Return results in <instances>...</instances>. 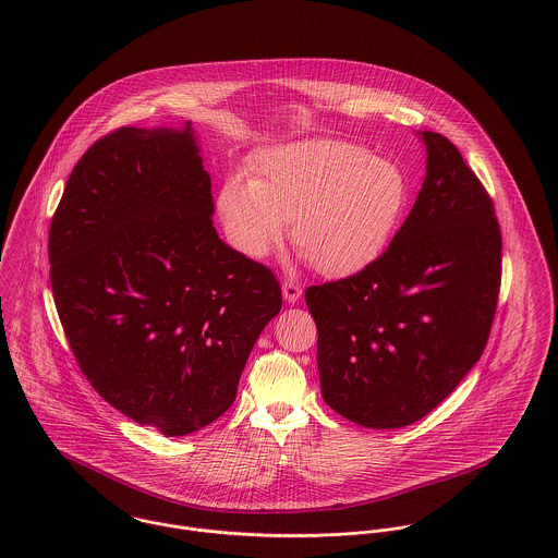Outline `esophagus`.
Returning a JSON list of instances; mask_svg holds the SVG:
<instances>
[{
	"mask_svg": "<svg viewBox=\"0 0 558 558\" xmlns=\"http://www.w3.org/2000/svg\"><path fill=\"white\" fill-rule=\"evenodd\" d=\"M281 292H283L286 303L294 305V303H299V299H301V294H303V288H301L296 281H283V283H281Z\"/></svg>",
	"mask_w": 558,
	"mask_h": 558,
	"instance_id": "obj_1",
	"label": "esophagus"
}]
</instances>
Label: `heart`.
<instances>
[{"label":"heart","mask_w":558,"mask_h":558,"mask_svg":"<svg viewBox=\"0 0 558 558\" xmlns=\"http://www.w3.org/2000/svg\"><path fill=\"white\" fill-rule=\"evenodd\" d=\"M408 197L398 162L352 142L310 140L259 153L246 180L221 186L217 210L242 255H268L292 221V242L319 275L350 277L385 253Z\"/></svg>","instance_id":"b5f03b06"}]
</instances>
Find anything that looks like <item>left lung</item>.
<instances>
[{"label": "left lung", "mask_w": 558, "mask_h": 558, "mask_svg": "<svg viewBox=\"0 0 558 558\" xmlns=\"http://www.w3.org/2000/svg\"><path fill=\"white\" fill-rule=\"evenodd\" d=\"M427 175L389 248L305 292L319 389L348 421L405 427L453 393L483 354L500 290L494 204L440 133L421 131Z\"/></svg>", "instance_id": "8db88e82"}]
</instances>
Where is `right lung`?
I'll return each instance as SVG.
<instances>
[{"label":"right lung","instance_id":"obj_1","mask_svg":"<svg viewBox=\"0 0 558 558\" xmlns=\"http://www.w3.org/2000/svg\"><path fill=\"white\" fill-rule=\"evenodd\" d=\"M191 122L122 126L77 160L49 230L58 316L94 391L140 425L186 436L236 399L281 288L213 226Z\"/></svg>","mask_w":558,"mask_h":558}]
</instances>
